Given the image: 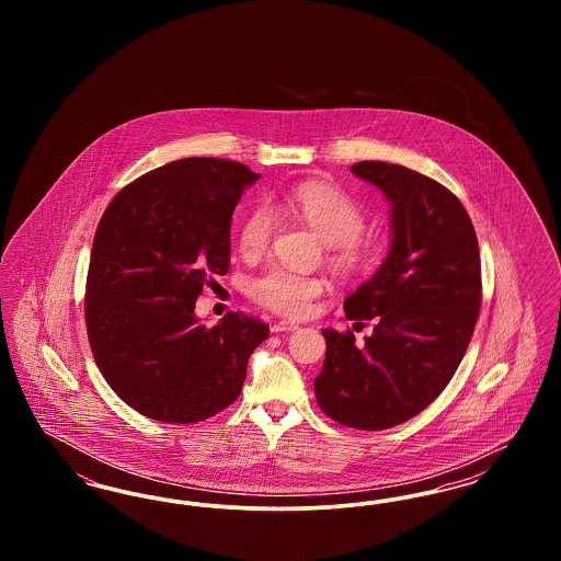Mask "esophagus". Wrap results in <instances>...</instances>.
I'll return each mask as SVG.
<instances>
[{
  "label": "esophagus",
  "instance_id": "34e87169",
  "mask_svg": "<svg viewBox=\"0 0 561 561\" xmlns=\"http://www.w3.org/2000/svg\"><path fill=\"white\" fill-rule=\"evenodd\" d=\"M294 330H298V325L294 321H275L271 325V332H275V334H279V332H294Z\"/></svg>",
  "mask_w": 561,
  "mask_h": 561
}]
</instances>
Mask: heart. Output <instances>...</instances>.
<instances>
[{"label":"heart","instance_id":"1","mask_svg":"<svg viewBox=\"0 0 561 561\" xmlns=\"http://www.w3.org/2000/svg\"><path fill=\"white\" fill-rule=\"evenodd\" d=\"M275 208L293 214L309 225L328 243V263L336 273L353 277L370 267L374 259L370 241L362 238L366 227L364 208L341 188L320 181H307L286 191ZM275 233V214L267 206H256L240 227V250L245 256H259ZM328 284L318 275H305L286 267H271L250 282L248 293L268 311L288 318H302L313 300L325 293Z\"/></svg>","mask_w":561,"mask_h":561}]
</instances>
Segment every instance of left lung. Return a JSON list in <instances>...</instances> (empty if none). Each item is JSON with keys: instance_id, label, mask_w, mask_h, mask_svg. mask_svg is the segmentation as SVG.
I'll return each mask as SVG.
<instances>
[{"instance_id": "1", "label": "left lung", "mask_w": 561, "mask_h": 561, "mask_svg": "<svg viewBox=\"0 0 561 561\" xmlns=\"http://www.w3.org/2000/svg\"><path fill=\"white\" fill-rule=\"evenodd\" d=\"M351 172L391 202L393 241L345 300L348 320H374L373 334L357 345L351 330L325 328L313 387L332 421L382 431L423 412L456 373L480 318V245L465 206L437 181L385 161H357Z\"/></svg>"}]
</instances>
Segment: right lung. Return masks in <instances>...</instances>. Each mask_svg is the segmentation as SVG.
<instances>
[{
	"instance_id": "1",
	"label": "right lung",
	"mask_w": 561,
	"mask_h": 561,
	"mask_svg": "<svg viewBox=\"0 0 561 561\" xmlns=\"http://www.w3.org/2000/svg\"><path fill=\"white\" fill-rule=\"evenodd\" d=\"M259 179L238 161H170L122 188L96 227L88 341L108 387L142 416L193 425L240 398L267 323L229 311L206 328L193 311L229 271L231 214Z\"/></svg>"
}]
</instances>
